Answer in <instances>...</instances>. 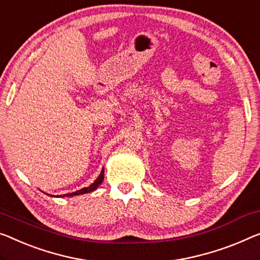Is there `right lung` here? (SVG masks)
Wrapping results in <instances>:
<instances>
[{
    "instance_id": "add662e5",
    "label": "right lung",
    "mask_w": 260,
    "mask_h": 260,
    "mask_svg": "<svg viewBox=\"0 0 260 260\" xmlns=\"http://www.w3.org/2000/svg\"><path fill=\"white\" fill-rule=\"evenodd\" d=\"M103 180H104V168L102 169V173H100V175L96 177V180L93 182L91 185H88V187H85V188H81L80 190H77L75 192H69V193H64V195H59V196H56V197H72V196H77V195H83V193H88V192H92L94 191L96 188L99 187L100 184L103 183ZM49 196H53V195H49ZM55 197V196H53Z\"/></svg>"
}]
</instances>
